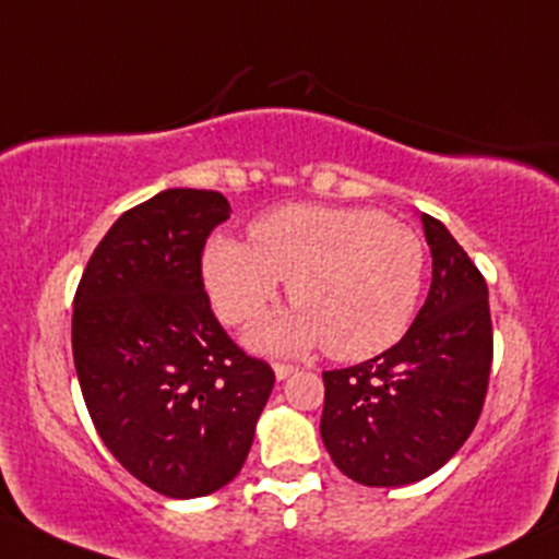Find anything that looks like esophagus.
Segmentation results:
<instances>
[{
  "instance_id": "obj_1",
  "label": "esophagus",
  "mask_w": 559,
  "mask_h": 559,
  "mask_svg": "<svg viewBox=\"0 0 559 559\" xmlns=\"http://www.w3.org/2000/svg\"><path fill=\"white\" fill-rule=\"evenodd\" d=\"M273 372H275V380H286L289 374L297 372V367H292V364H275Z\"/></svg>"
}]
</instances>
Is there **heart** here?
I'll list each match as a JSON object with an SVG mask.
<instances>
[{"mask_svg": "<svg viewBox=\"0 0 559 559\" xmlns=\"http://www.w3.org/2000/svg\"><path fill=\"white\" fill-rule=\"evenodd\" d=\"M251 243L216 235L203 251V281L227 324L267 308L286 281L295 308L246 332L264 354H326L356 361L391 348L415 313L423 243L380 211L295 203L260 216Z\"/></svg>", "mask_w": 559, "mask_h": 559, "instance_id": "1", "label": "heart"}]
</instances>
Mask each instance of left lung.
Returning a JSON list of instances; mask_svg holds the SVG:
<instances>
[{"label": "left lung", "mask_w": 559, "mask_h": 559, "mask_svg": "<svg viewBox=\"0 0 559 559\" xmlns=\"http://www.w3.org/2000/svg\"><path fill=\"white\" fill-rule=\"evenodd\" d=\"M431 289L413 326L385 354L324 372L321 439L358 485L431 477L477 426L492 361L487 284L448 227L420 214Z\"/></svg>", "instance_id": "left-lung-1"}]
</instances>
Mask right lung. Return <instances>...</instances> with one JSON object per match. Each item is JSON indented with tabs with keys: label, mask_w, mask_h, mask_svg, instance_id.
Masks as SVG:
<instances>
[{
	"label": "right lung",
	"mask_w": 559,
	"mask_h": 559,
	"mask_svg": "<svg viewBox=\"0 0 559 559\" xmlns=\"http://www.w3.org/2000/svg\"><path fill=\"white\" fill-rule=\"evenodd\" d=\"M230 211L214 190L157 192L109 227L74 297V369L93 426L168 498L235 479L275 383L227 337L203 289L205 238Z\"/></svg>",
	"instance_id": "1"
}]
</instances>
